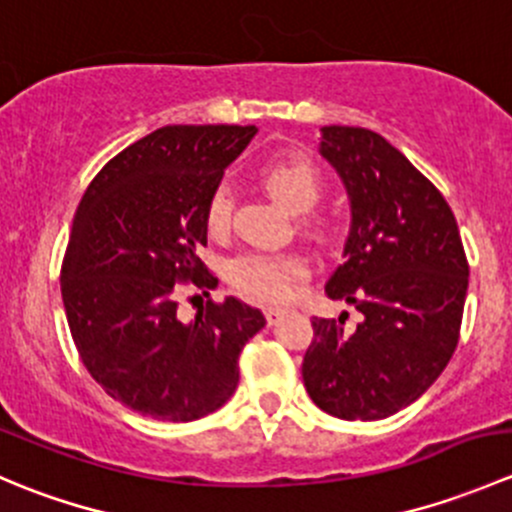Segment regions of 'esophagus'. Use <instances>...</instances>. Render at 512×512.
Returning a JSON list of instances; mask_svg holds the SVG:
<instances>
[{
	"label": "esophagus",
	"instance_id": "1",
	"mask_svg": "<svg viewBox=\"0 0 512 512\" xmlns=\"http://www.w3.org/2000/svg\"><path fill=\"white\" fill-rule=\"evenodd\" d=\"M285 312V309H280V307H265V319L270 324H275L277 319H280V314Z\"/></svg>",
	"mask_w": 512,
	"mask_h": 512
}]
</instances>
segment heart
I'll use <instances>...</instances> for the list:
<instances>
[{
    "label": "heart",
    "mask_w": 512,
    "mask_h": 512,
    "mask_svg": "<svg viewBox=\"0 0 512 512\" xmlns=\"http://www.w3.org/2000/svg\"><path fill=\"white\" fill-rule=\"evenodd\" d=\"M262 183L267 193L289 210L304 213L319 200L324 188L322 173L309 160H275L262 170ZM232 220V190L223 183L210 195L205 223L213 235H223ZM314 227H322L319 220H312ZM309 275L307 260L297 252H265L245 250L230 257L225 265V277L235 292L255 302H280L285 299L304 277Z\"/></svg>",
    "instance_id": "obj_1"
}]
</instances>
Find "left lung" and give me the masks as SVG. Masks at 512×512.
Instances as JSON below:
<instances>
[{
    "label": "left lung",
    "mask_w": 512,
    "mask_h": 512,
    "mask_svg": "<svg viewBox=\"0 0 512 512\" xmlns=\"http://www.w3.org/2000/svg\"><path fill=\"white\" fill-rule=\"evenodd\" d=\"M319 151L352 200L347 260L324 292L354 304L361 322L312 317L302 379L327 414L379 421L414 404L456 352L466 250L441 190L384 136L324 126Z\"/></svg>",
    "instance_id": "1"
}]
</instances>
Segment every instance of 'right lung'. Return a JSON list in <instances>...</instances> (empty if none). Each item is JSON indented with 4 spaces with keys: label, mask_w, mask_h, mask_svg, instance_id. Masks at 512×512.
Here are the masks:
<instances>
[{
    "label": "right lung",
    "mask_w": 512,
    "mask_h": 512,
    "mask_svg": "<svg viewBox=\"0 0 512 512\" xmlns=\"http://www.w3.org/2000/svg\"><path fill=\"white\" fill-rule=\"evenodd\" d=\"M255 126H163L98 170L76 208L61 297L81 361L111 399L156 421L188 423L235 394L240 352L262 327L240 299L178 314L183 285L218 277L208 245L210 195ZM195 299V297H193Z\"/></svg>",
    "instance_id": "1"
}]
</instances>
